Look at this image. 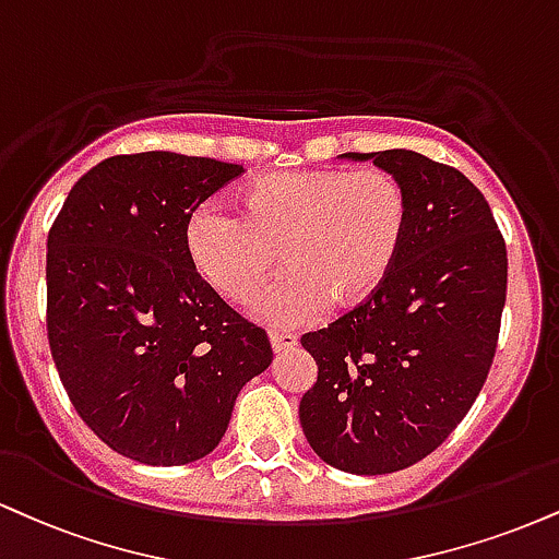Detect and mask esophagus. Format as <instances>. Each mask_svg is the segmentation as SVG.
I'll return each instance as SVG.
<instances>
[{
	"instance_id": "34e87169",
	"label": "esophagus",
	"mask_w": 559,
	"mask_h": 559,
	"mask_svg": "<svg viewBox=\"0 0 559 559\" xmlns=\"http://www.w3.org/2000/svg\"><path fill=\"white\" fill-rule=\"evenodd\" d=\"M271 346H273L275 354L286 352V348L297 346V335H294V333H278V331H273V333H271Z\"/></svg>"
}]
</instances>
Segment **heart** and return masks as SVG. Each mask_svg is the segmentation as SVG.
Segmentation results:
<instances>
[{
    "label": "heart",
    "instance_id": "heart-1",
    "mask_svg": "<svg viewBox=\"0 0 559 559\" xmlns=\"http://www.w3.org/2000/svg\"><path fill=\"white\" fill-rule=\"evenodd\" d=\"M408 218L406 190L382 169L273 171L247 181L239 215L200 205L185 241L194 271L234 305L258 297L284 252L288 273L258 314L294 328L328 305H365L393 273Z\"/></svg>",
    "mask_w": 559,
    "mask_h": 559
}]
</instances>
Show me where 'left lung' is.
<instances>
[{
	"label": "left lung",
	"mask_w": 559,
	"mask_h": 559,
	"mask_svg": "<svg viewBox=\"0 0 559 559\" xmlns=\"http://www.w3.org/2000/svg\"><path fill=\"white\" fill-rule=\"evenodd\" d=\"M401 181L408 231L393 273L365 305L301 335L318 382L299 421L314 453L348 474H393L461 425L492 367L508 250L484 194L414 151L344 153Z\"/></svg>",
	"instance_id": "obj_1"
}]
</instances>
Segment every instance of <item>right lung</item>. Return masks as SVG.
<instances>
[{"label": "right lung", "mask_w": 559, "mask_h": 559, "mask_svg": "<svg viewBox=\"0 0 559 559\" xmlns=\"http://www.w3.org/2000/svg\"><path fill=\"white\" fill-rule=\"evenodd\" d=\"M239 164L169 151L111 156L75 181L49 231L46 331L80 419L147 466L218 445L267 333L226 305L187 254V221Z\"/></svg>", "instance_id": "1"}]
</instances>
